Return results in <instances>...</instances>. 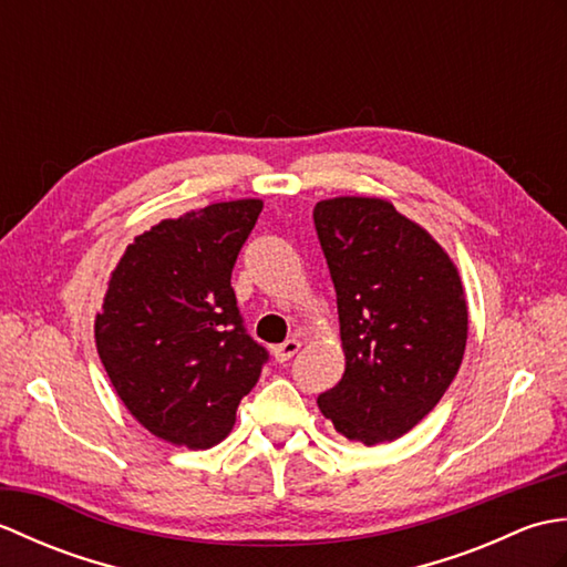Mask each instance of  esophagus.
<instances>
[{"label":"esophagus","mask_w":567,"mask_h":567,"mask_svg":"<svg viewBox=\"0 0 567 567\" xmlns=\"http://www.w3.org/2000/svg\"><path fill=\"white\" fill-rule=\"evenodd\" d=\"M299 346H302V343H299L297 339H287L285 343L272 348V355H275L277 363H287V360L295 358V353L299 351Z\"/></svg>","instance_id":"34e87169"}]
</instances>
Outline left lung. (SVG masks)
I'll use <instances>...</instances> for the list:
<instances>
[{"label":"left lung","instance_id":"left-lung-1","mask_svg":"<svg viewBox=\"0 0 567 567\" xmlns=\"http://www.w3.org/2000/svg\"><path fill=\"white\" fill-rule=\"evenodd\" d=\"M315 226L346 351L343 378L319 394V409L346 439L394 441L439 404L461 368V277L436 240L384 199L319 202Z\"/></svg>","mask_w":567,"mask_h":567}]
</instances>
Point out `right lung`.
Returning <instances> with one entry per match:
<instances>
[{
    "label": "right lung",
    "instance_id": "obj_1",
    "mask_svg": "<svg viewBox=\"0 0 567 567\" xmlns=\"http://www.w3.org/2000/svg\"><path fill=\"white\" fill-rule=\"evenodd\" d=\"M260 209L238 199L163 219L134 238L112 275L94 321L97 351L128 412L163 441L219 443L270 360L231 287Z\"/></svg>",
    "mask_w": 567,
    "mask_h": 567
}]
</instances>
